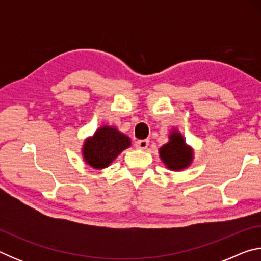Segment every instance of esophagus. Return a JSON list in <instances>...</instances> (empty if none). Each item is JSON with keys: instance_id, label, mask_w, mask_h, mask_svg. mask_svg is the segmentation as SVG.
<instances>
[{"instance_id": "obj_1", "label": "esophagus", "mask_w": 261, "mask_h": 261, "mask_svg": "<svg viewBox=\"0 0 261 261\" xmlns=\"http://www.w3.org/2000/svg\"><path fill=\"white\" fill-rule=\"evenodd\" d=\"M149 145V141L147 139H144V140H137L135 146L137 149H146Z\"/></svg>"}]
</instances>
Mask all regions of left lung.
Returning <instances> with one entry per match:
<instances>
[{"instance_id":"8db88e82","label":"left lung","mask_w":261,"mask_h":261,"mask_svg":"<svg viewBox=\"0 0 261 261\" xmlns=\"http://www.w3.org/2000/svg\"><path fill=\"white\" fill-rule=\"evenodd\" d=\"M159 154L165 166L173 171L185 169L193 160V149L185 143L178 130L170 132L169 141L159 148Z\"/></svg>"}]
</instances>
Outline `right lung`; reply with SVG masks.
Listing matches in <instances>:
<instances>
[{
	"label": "right lung",
	"mask_w": 261,
	"mask_h": 261,
	"mask_svg": "<svg viewBox=\"0 0 261 261\" xmlns=\"http://www.w3.org/2000/svg\"><path fill=\"white\" fill-rule=\"evenodd\" d=\"M130 146V137L122 134L115 126L103 125L85 140L82 155L88 166L100 170L112 165L115 159Z\"/></svg>",
	"instance_id": "obj_1"
}]
</instances>
